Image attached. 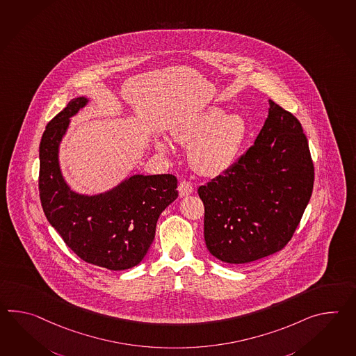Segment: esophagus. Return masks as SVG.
Listing matches in <instances>:
<instances>
[{"instance_id": "obj_1", "label": "esophagus", "mask_w": 356, "mask_h": 356, "mask_svg": "<svg viewBox=\"0 0 356 356\" xmlns=\"http://www.w3.org/2000/svg\"><path fill=\"white\" fill-rule=\"evenodd\" d=\"M194 193V188L189 181H181L179 185V194L180 197H188Z\"/></svg>"}]
</instances>
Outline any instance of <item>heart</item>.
<instances>
[{
    "instance_id": "obj_1",
    "label": "heart",
    "mask_w": 356,
    "mask_h": 356,
    "mask_svg": "<svg viewBox=\"0 0 356 356\" xmlns=\"http://www.w3.org/2000/svg\"><path fill=\"white\" fill-rule=\"evenodd\" d=\"M248 127L237 113H226L212 107L174 129L175 139L189 147V162L199 174L217 176L225 172L245 142ZM156 147L165 153L168 145L157 140Z\"/></svg>"
}]
</instances>
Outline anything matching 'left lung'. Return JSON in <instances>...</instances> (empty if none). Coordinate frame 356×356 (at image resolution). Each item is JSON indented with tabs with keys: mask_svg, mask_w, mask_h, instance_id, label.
I'll return each mask as SVG.
<instances>
[{
	"mask_svg": "<svg viewBox=\"0 0 356 356\" xmlns=\"http://www.w3.org/2000/svg\"><path fill=\"white\" fill-rule=\"evenodd\" d=\"M313 184L314 165L300 121L269 99L268 118L253 145L197 189L209 253L244 264L284 249L300 223Z\"/></svg>",
	"mask_w": 356,
	"mask_h": 356,
	"instance_id": "left-lung-1",
	"label": "left lung"
}]
</instances>
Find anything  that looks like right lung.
Listing matches in <instances>:
<instances>
[{"label": "right lung", "mask_w": 356, "mask_h": 356, "mask_svg": "<svg viewBox=\"0 0 356 356\" xmlns=\"http://www.w3.org/2000/svg\"><path fill=\"white\" fill-rule=\"evenodd\" d=\"M88 103L74 98L48 122L40 144L43 212L65 244L87 263L122 270L142 261L156 235L159 214L179 195L174 175H134L98 195L72 191L58 165V147L70 118Z\"/></svg>", "instance_id": "right-lung-1"}]
</instances>
